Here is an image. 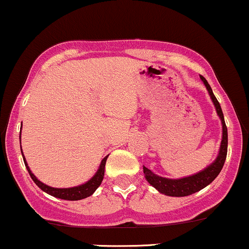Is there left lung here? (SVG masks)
Here are the masks:
<instances>
[{
  "label": "left lung",
  "instance_id": "8db88e82",
  "mask_svg": "<svg viewBox=\"0 0 249 249\" xmlns=\"http://www.w3.org/2000/svg\"><path fill=\"white\" fill-rule=\"evenodd\" d=\"M200 78H201L203 84H205L206 89H207L208 91V95H210L211 100H212L213 105H214V108L217 110L218 117H219L220 122H222L223 135H222V142H220V147H219V153H218L214 161H213L211 165H208L207 167H205L202 171L196 172L195 175L188 176V177L177 178V179H172V178H166V177H161V176H158L155 175L154 172H152V170L143 166V173H144V177L145 179H147V182L149 183L152 187H154L158 192L161 193V194L164 195H167V196H176V197L188 196V195L194 194V193L199 192V190H201L205 187H207L210 183H212L213 180L215 179V177L219 175V172L222 171L223 166H224L225 159H227L228 129L224 122L223 110L220 108L219 102H218V100L215 99L214 94H213L212 89H211L207 80H206L202 76H200Z\"/></svg>",
  "mask_w": 249,
  "mask_h": 249
}]
</instances>
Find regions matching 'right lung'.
Returning a JSON list of instances; mask_svg holds the SVG:
<instances>
[{"label":"right lung","mask_w":249,"mask_h":249,"mask_svg":"<svg viewBox=\"0 0 249 249\" xmlns=\"http://www.w3.org/2000/svg\"><path fill=\"white\" fill-rule=\"evenodd\" d=\"M21 125H22V123H21ZM19 139L21 140V136H19ZM21 154H22V149H21ZM22 157H24V154H22ZM107 158H108V155L102 159L101 164H100L96 173H95V175L92 176V177L90 178L88 182L83 183V184H80V185H77V187H72V188H53V187H49V185L44 184V183H42L41 180L37 179L36 176H35L34 173H32L31 170H30L29 165H27L26 160H25V157H24V162H25V166H26L27 171H29L30 176H31L32 180H34V182L36 183V184L38 185V187L41 188L44 193H47V194L52 195V196H54V197H57V199L70 200V201H77V200L85 199V197L92 195L95 193V190H96L97 188L101 185V182H102V179H104V176H105V165H106Z\"/></svg>","instance_id":"add662e5"}]
</instances>
